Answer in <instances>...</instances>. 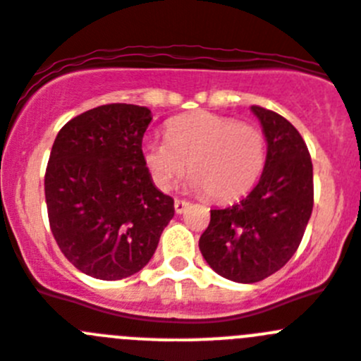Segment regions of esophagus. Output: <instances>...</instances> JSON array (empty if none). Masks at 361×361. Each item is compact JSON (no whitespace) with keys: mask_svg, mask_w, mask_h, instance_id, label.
I'll return each instance as SVG.
<instances>
[{"mask_svg":"<svg viewBox=\"0 0 361 361\" xmlns=\"http://www.w3.org/2000/svg\"><path fill=\"white\" fill-rule=\"evenodd\" d=\"M173 206H175V213L183 215V213L188 209V206H190V202H186V200H183V199H175Z\"/></svg>","mask_w":361,"mask_h":361,"instance_id":"1","label":"esophagus"}]
</instances>
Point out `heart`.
I'll use <instances>...</instances> for the list:
<instances>
[{
  "instance_id": "obj_1",
  "label": "heart",
  "mask_w": 361,
  "mask_h": 361,
  "mask_svg": "<svg viewBox=\"0 0 361 361\" xmlns=\"http://www.w3.org/2000/svg\"><path fill=\"white\" fill-rule=\"evenodd\" d=\"M168 139H148L142 159L153 183L170 190L186 168L190 186L226 202L255 186L266 164V135L253 124L197 111L168 124Z\"/></svg>"
}]
</instances>
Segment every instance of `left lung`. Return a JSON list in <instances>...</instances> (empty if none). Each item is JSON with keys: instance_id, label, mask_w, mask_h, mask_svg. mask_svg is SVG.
Masks as SVG:
<instances>
[{"instance_id": "8db88e82", "label": "left lung", "mask_w": 361, "mask_h": 361, "mask_svg": "<svg viewBox=\"0 0 361 361\" xmlns=\"http://www.w3.org/2000/svg\"><path fill=\"white\" fill-rule=\"evenodd\" d=\"M266 135V164L240 202L212 209L200 235L204 260L238 283L267 279L298 250L312 213V162L298 130L275 111L251 106Z\"/></svg>"}]
</instances>
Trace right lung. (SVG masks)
<instances>
[{"instance_id":"1","label":"right lung","mask_w":361,"mask_h":361,"mask_svg":"<svg viewBox=\"0 0 361 361\" xmlns=\"http://www.w3.org/2000/svg\"><path fill=\"white\" fill-rule=\"evenodd\" d=\"M152 111L103 104L57 133L44 173L50 229L59 250L85 275L121 280L141 271L173 219L142 159Z\"/></svg>"}]
</instances>
